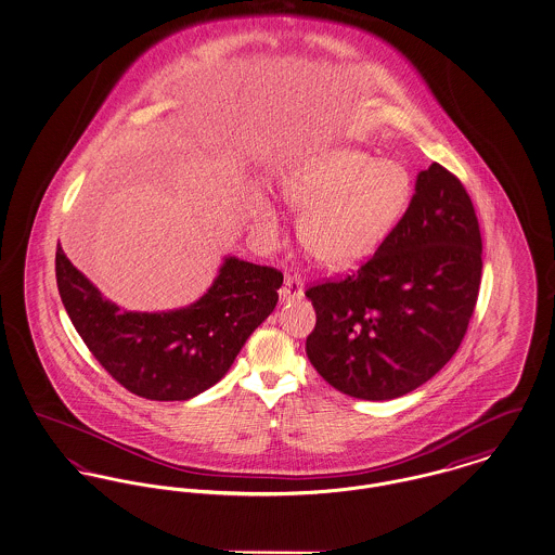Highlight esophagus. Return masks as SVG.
<instances>
[{"label": "esophagus", "instance_id": "obj_1", "mask_svg": "<svg viewBox=\"0 0 555 555\" xmlns=\"http://www.w3.org/2000/svg\"><path fill=\"white\" fill-rule=\"evenodd\" d=\"M302 295H305V280H302V275L298 271L291 269L286 273V280H284V286L280 291V296H282V300L291 302V300L302 298Z\"/></svg>", "mask_w": 555, "mask_h": 555}]
</instances>
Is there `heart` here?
I'll use <instances>...</instances> for the list:
<instances>
[{"label": "heart", "instance_id": "b5f03b06", "mask_svg": "<svg viewBox=\"0 0 555 555\" xmlns=\"http://www.w3.org/2000/svg\"><path fill=\"white\" fill-rule=\"evenodd\" d=\"M284 195L305 212V250L331 269H351L369 260L402 221L412 179L400 162L336 149L296 168ZM257 217L269 229L278 227V212L267 202L257 206Z\"/></svg>", "mask_w": 555, "mask_h": 555}]
</instances>
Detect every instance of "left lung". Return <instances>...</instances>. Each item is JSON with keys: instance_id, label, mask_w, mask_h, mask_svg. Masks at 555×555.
<instances>
[{"instance_id": "1", "label": "left lung", "mask_w": 555, "mask_h": 555, "mask_svg": "<svg viewBox=\"0 0 555 555\" xmlns=\"http://www.w3.org/2000/svg\"><path fill=\"white\" fill-rule=\"evenodd\" d=\"M474 204L440 164L418 172L408 210L356 273L311 286L307 358L340 393L402 398L456 353L480 293Z\"/></svg>"}]
</instances>
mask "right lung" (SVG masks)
Wrapping results in <instances>:
<instances>
[{
    "instance_id": "add662e5",
    "label": "right lung",
    "mask_w": 555,
    "mask_h": 555,
    "mask_svg": "<svg viewBox=\"0 0 555 555\" xmlns=\"http://www.w3.org/2000/svg\"><path fill=\"white\" fill-rule=\"evenodd\" d=\"M282 271L237 257L222 259L212 286L170 311H126L75 267L61 244L56 284L75 331L99 364L128 391L181 402L217 385L248 336L278 305Z\"/></svg>"
}]
</instances>
